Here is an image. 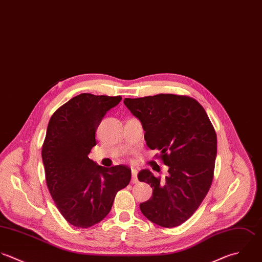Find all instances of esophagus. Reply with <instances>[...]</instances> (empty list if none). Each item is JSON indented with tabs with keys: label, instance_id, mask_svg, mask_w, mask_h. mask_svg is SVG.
Returning a JSON list of instances; mask_svg holds the SVG:
<instances>
[{
	"label": "esophagus",
	"instance_id": "34e87169",
	"mask_svg": "<svg viewBox=\"0 0 262 262\" xmlns=\"http://www.w3.org/2000/svg\"><path fill=\"white\" fill-rule=\"evenodd\" d=\"M131 172H132V177H131V183H137L138 182V179H137V170H135V169H132L131 170Z\"/></svg>",
	"mask_w": 262,
	"mask_h": 262
}]
</instances>
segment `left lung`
<instances>
[{
	"instance_id": "8db88e82",
	"label": "left lung",
	"mask_w": 262,
	"mask_h": 262,
	"mask_svg": "<svg viewBox=\"0 0 262 262\" xmlns=\"http://www.w3.org/2000/svg\"><path fill=\"white\" fill-rule=\"evenodd\" d=\"M125 105L140 120L150 149H158L169 174L164 180L142 170L138 180L152 188V196L140 203L150 222L174 228L199 207L213 179L216 134L203 106L194 98L157 94L125 98Z\"/></svg>"
}]
</instances>
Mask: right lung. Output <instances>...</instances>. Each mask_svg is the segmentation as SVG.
<instances>
[{
    "label": "right lung",
    "mask_w": 262,
    "mask_h": 262,
    "mask_svg": "<svg viewBox=\"0 0 262 262\" xmlns=\"http://www.w3.org/2000/svg\"><path fill=\"white\" fill-rule=\"evenodd\" d=\"M121 96L81 93L51 117L41 157L49 191L64 219L89 228L110 212L118 191L131 180L127 166L103 168L88 158L102 118Z\"/></svg>",
    "instance_id": "1"
}]
</instances>
